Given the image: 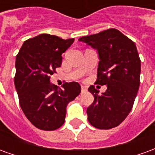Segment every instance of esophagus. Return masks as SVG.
Listing matches in <instances>:
<instances>
[{"mask_svg": "<svg viewBox=\"0 0 155 155\" xmlns=\"http://www.w3.org/2000/svg\"><path fill=\"white\" fill-rule=\"evenodd\" d=\"M81 88H82V93H84V92H87V87L85 86H82L81 87Z\"/></svg>", "mask_w": 155, "mask_h": 155, "instance_id": "obj_1", "label": "esophagus"}]
</instances>
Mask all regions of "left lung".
Wrapping results in <instances>:
<instances>
[{
    "label": "left lung",
    "instance_id": "8db88e82",
    "mask_svg": "<svg viewBox=\"0 0 155 155\" xmlns=\"http://www.w3.org/2000/svg\"><path fill=\"white\" fill-rule=\"evenodd\" d=\"M78 41L97 50L99 62L96 83L107 86L102 94L89 87L94 101L87 109L88 122L99 129L117 127L130 113L139 90L141 62L137 48L114 28Z\"/></svg>",
    "mask_w": 155,
    "mask_h": 155
}]
</instances>
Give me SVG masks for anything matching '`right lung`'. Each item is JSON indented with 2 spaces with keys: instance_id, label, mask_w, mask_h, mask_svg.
<instances>
[{
  "instance_id": "right-lung-1",
  "label": "right lung",
  "mask_w": 155,
  "mask_h": 155,
  "mask_svg": "<svg viewBox=\"0 0 155 155\" xmlns=\"http://www.w3.org/2000/svg\"><path fill=\"white\" fill-rule=\"evenodd\" d=\"M73 41V38L40 34L24 41L16 56L14 83L20 106L37 128L51 131L60 128L68 104L81 93L78 83H65L61 89L50 82V76L61 67L62 54Z\"/></svg>"
}]
</instances>
